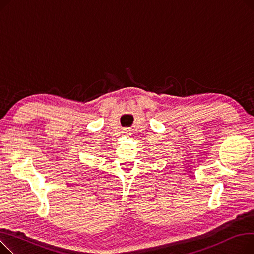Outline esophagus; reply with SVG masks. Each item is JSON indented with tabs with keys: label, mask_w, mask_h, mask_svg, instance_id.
<instances>
[{
	"label": "esophagus",
	"mask_w": 254,
	"mask_h": 254,
	"mask_svg": "<svg viewBox=\"0 0 254 254\" xmlns=\"http://www.w3.org/2000/svg\"><path fill=\"white\" fill-rule=\"evenodd\" d=\"M124 131H125V134H128V129H125Z\"/></svg>",
	"instance_id": "34e87169"
}]
</instances>
